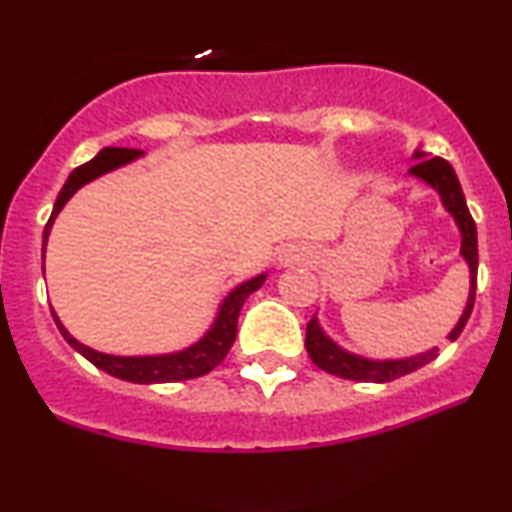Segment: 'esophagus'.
I'll list each match as a JSON object with an SVG mask.
<instances>
[{
    "label": "esophagus",
    "instance_id": "34e87169",
    "mask_svg": "<svg viewBox=\"0 0 512 512\" xmlns=\"http://www.w3.org/2000/svg\"><path fill=\"white\" fill-rule=\"evenodd\" d=\"M300 257H303V252L300 250H293V248H286L279 252V262L281 264H291V262H298Z\"/></svg>",
    "mask_w": 512,
    "mask_h": 512
}]
</instances>
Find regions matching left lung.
Returning <instances> with one entry per match:
<instances>
[{"instance_id":"left-lung-1","label":"left lung","mask_w":512,"mask_h":512,"mask_svg":"<svg viewBox=\"0 0 512 512\" xmlns=\"http://www.w3.org/2000/svg\"><path fill=\"white\" fill-rule=\"evenodd\" d=\"M412 169L408 174L417 181H422L424 186L436 190V195L441 197V205L451 214L455 226L460 231V257H463L467 269H470V293H467V303L463 315H460L458 324L453 326L448 338L455 341L460 336V331L465 329L467 319L472 315L474 307V291H477V226H474V219L467 209L463 188H460L458 176H455L453 166L441 157H427L422 150L412 152ZM305 348L310 353L312 362L324 372L334 374V377L341 379H353V381H374V384H386V381H393L398 377H405V374L415 372L432 362L436 355H439V348H429L424 353L410 355V357H386V360H374V357L357 355L353 350L338 346V343L331 338L319 324L317 315L310 319L305 334Z\"/></svg>"}]
</instances>
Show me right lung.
<instances>
[{
    "label": "right lung",
    "instance_id": "right-lung-1",
    "mask_svg": "<svg viewBox=\"0 0 512 512\" xmlns=\"http://www.w3.org/2000/svg\"><path fill=\"white\" fill-rule=\"evenodd\" d=\"M143 157L140 150H128V147H104V150L97 152V157H92L90 162L71 171V176L66 178L64 188L59 190L57 202H54L52 217H49L45 233H42V274H45V245L49 233H52L54 219L59 217V212L64 209L66 202L71 200L73 195L78 193L85 183L95 181L109 171L121 169V166L135 162V159ZM267 281V272L252 276V279L238 283L236 288H231L226 293V298L219 303L217 317L212 319L205 336L197 338L195 343H190L188 348L176 350V353H159V355H109L100 353V350L85 346L73 338L66 326L61 324L57 312L52 310L54 322H57L61 336L66 338V343L73 350H78L85 360H90L92 365L102 372L112 374L116 379L133 381V384H169V381H186L202 377V374L212 372L214 367L224 360L229 348L236 341V326H238V315L240 307H243L245 300H248L250 293H255L262 283Z\"/></svg>",
    "mask_w": 512,
    "mask_h": 512
}]
</instances>
